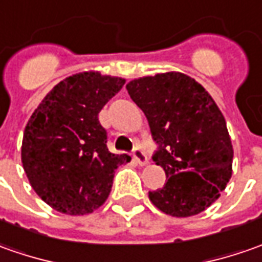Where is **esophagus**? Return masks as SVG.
Wrapping results in <instances>:
<instances>
[{
    "instance_id": "esophagus-1",
    "label": "esophagus",
    "mask_w": 262,
    "mask_h": 262,
    "mask_svg": "<svg viewBox=\"0 0 262 262\" xmlns=\"http://www.w3.org/2000/svg\"><path fill=\"white\" fill-rule=\"evenodd\" d=\"M133 156H134V160L140 164V166H147V164H148V157H147V154H145L140 147H135Z\"/></svg>"
}]
</instances>
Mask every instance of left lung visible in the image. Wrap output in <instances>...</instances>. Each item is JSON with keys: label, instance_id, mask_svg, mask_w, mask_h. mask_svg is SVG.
Returning <instances> with one entry per match:
<instances>
[{"label": "left lung", "instance_id": "8db88e82", "mask_svg": "<svg viewBox=\"0 0 262 262\" xmlns=\"http://www.w3.org/2000/svg\"><path fill=\"white\" fill-rule=\"evenodd\" d=\"M127 91L147 117L159 150L152 156L167 182L148 192L170 216L187 217L209 208L232 176L233 148L226 122L208 91L180 72L131 80Z\"/></svg>", "mask_w": 262, "mask_h": 262}]
</instances>
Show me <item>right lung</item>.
<instances>
[{"label":"right lung","instance_id":"right-lung-1","mask_svg":"<svg viewBox=\"0 0 262 262\" xmlns=\"http://www.w3.org/2000/svg\"><path fill=\"white\" fill-rule=\"evenodd\" d=\"M125 79L82 72L46 95L24 129L21 161L31 187L54 210L86 215L102 206L115 168L131 160L106 147L98 114Z\"/></svg>","mask_w":262,"mask_h":262}]
</instances>
